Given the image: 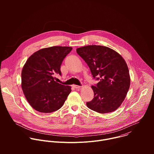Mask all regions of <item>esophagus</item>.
Returning <instances> with one entry per match:
<instances>
[{"label":"esophagus","instance_id":"1","mask_svg":"<svg viewBox=\"0 0 154 154\" xmlns=\"http://www.w3.org/2000/svg\"><path fill=\"white\" fill-rule=\"evenodd\" d=\"M72 86H73V88H75V89L80 88V87H81L80 86H79V85H73Z\"/></svg>","mask_w":154,"mask_h":154}]
</instances>
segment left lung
<instances>
[{
  "label": "left lung",
  "instance_id": "8db88e82",
  "mask_svg": "<svg viewBox=\"0 0 154 154\" xmlns=\"http://www.w3.org/2000/svg\"><path fill=\"white\" fill-rule=\"evenodd\" d=\"M76 51L89 66L94 79L99 80L91 86L94 98L86 103L87 106L99 113L115 111L125 99L130 85L125 61L115 51L102 46H86Z\"/></svg>",
  "mask_w": 154,
  "mask_h": 154
}]
</instances>
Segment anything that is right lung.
Here are the masks:
<instances>
[{
    "instance_id": "right-lung-1",
    "label": "right lung",
    "mask_w": 154,
    "mask_h": 154,
    "mask_svg": "<svg viewBox=\"0 0 154 154\" xmlns=\"http://www.w3.org/2000/svg\"><path fill=\"white\" fill-rule=\"evenodd\" d=\"M72 48L52 46L33 53L27 60L21 73V87L24 96L35 110L51 113L58 110L71 92L70 86L54 80L61 74L60 66Z\"/></svg>"
}]
</instances>
